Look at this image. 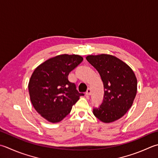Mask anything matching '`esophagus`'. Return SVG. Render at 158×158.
<instances>
[{"mask_svg":"<svg viewBox=\"0 0 158 158\" xmlns=\"http://www.w3.org/2000/svg\"><path fill=\"white\" fill-rule=\"evenodd\" d=\"M85 94L86 95H90L91 94V89L88 88L87 89V91H86V92H85Z\"/></svg>","mask_w":158,"mask_h":158,"instance_id":"34e87169","label":"esophagus"}]
</instances>
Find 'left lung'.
<instances>
[{"instance_id": "left-lung-1", "label": "left lung", "mask_w": 158, "mask_h": 158, "mask_svg": "<svg viewBox=\"0 0 158 158\" xmlns=\"http://www.w3.org/2000/svg\"><path fill=\"white\" fill-rule=\"evenodd\" d=\"M86 60L100 74L104 86L103 103L93 114L109 123L121 118L130 109L137 92V79L127 64L113 55H88Z\"/></svg>"}]
</instances>
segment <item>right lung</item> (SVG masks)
I'll return each instance as SVG.
<instances>
[{"instance_id":"right-lung-1","label":"right lung","mask_w":158,"mask_h":158,"mask_svg":"<svg viewBox=\"0 0 158 158\" xmlns=\"http://www.w3.org/2000/svg\"><path fill=\"white\" fill-rule=\"evenodd\" d=\"M83 60L78 55H60L48 59L33 71L28 85L30 99L37 112L48 121L62 120L80 96L84 95L68 79Z\"/></svg>"}]
</instances>
